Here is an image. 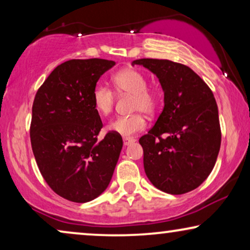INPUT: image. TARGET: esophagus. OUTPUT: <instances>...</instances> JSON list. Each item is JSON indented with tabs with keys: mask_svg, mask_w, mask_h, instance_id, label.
Segmentation results:
<instances>
[{
	"mask_svg": "<svg viewBox=\"0 0 250 250\" xmlns=\"http://www.w3.org/2000/svg\"><path fill=\"white\" fill-rule=\"evenodd\" d=\"M123 142H124V146H127L131 145V143H134L135 142V139H133V138H124V139H123Z\"/></svg>",
	"mask_w": 250,
	"mask_h": 250,
	"instance_id": "1",
	"label": "esophagus"
}]
</instances>
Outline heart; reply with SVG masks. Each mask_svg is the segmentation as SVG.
<instances>
[{
  "instance_id": "obj_1",
  "label": "heart",
  "mask_w": 250,
  "mask_h": 250,
  "mask_svg": "<svg viewBox=\"0 0 250 250\" xmlns=\"http://www.w3.org/2000/svg\"><path fill=\"white\" fill-rule=\"evenodd\" d=\"M115 90L121 94H131L132 111L129 116H121L115 118L108 125V131L114 134L128 138L146 128V122L145 115H152L159 104V98L156 91L146 87V78L141 71L134 68H125L112 76ZM115 94L110 88L104 84H98L92 92V104L100 115L107 116L114 108ZM137 112L135 113V111Z\"/></svg>"
}]
</instances>
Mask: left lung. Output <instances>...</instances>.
Here are the masks:
<instances>
[{
  "label": "left lung",
  "instance_id": "8db88e82",
  "mask_svg": "<svg viewBox=\"0 0 250 250\" xmlns=\"http://www.w3.org/2000/svg\"><path fill=\"white\" fill-rule=\"evenodd\" d=\"M134 64L156 75L164 92L162 114L139 140L145 172L164 192H189L207 179L220 151V119L213 92L184 64L158 59L134 60Z\"/></svg>",
  "mask_w": 250,
  "mask_h": 250
}]
</instances>
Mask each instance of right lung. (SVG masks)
<instances>
[{
    "label": "right lung",
    "mask_w": 250,
    "mask_h": 250,
    "mask_svg": "<svg viewBox=\"0 0 250 250\" xmlns=\"http://www.w3.org/2000/svg\"><path fill=\"white\" fill-rule=\"evenodd\" d=\"M111 60H69L49 75L33 104L30 142L40 172L57 194L87 203L107 189L123 148L121 135L101 141L92 92Z\"/></svg>",
    "instance_id": "right-lung-1"
}]
</instances>
